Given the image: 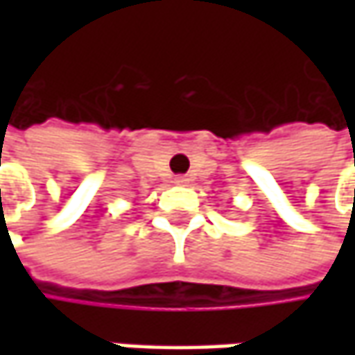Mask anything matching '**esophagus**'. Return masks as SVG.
<instances>
[{
  "mask_svg": "<svg viewBox=\"0 0 355 355\" xmlns=\"http://www.w3.org/2000/svg\"><path fill=\"white\" fill-rule=\"evenodd\" d=\"M173 184H178V185H187V184H189V178H187V175H178Z\"/></svg>",
  "mask_w": 355,
  "mask_h": 355,
  "instance_id": "1",
  "label": "esophagus"
}]
</instances>
